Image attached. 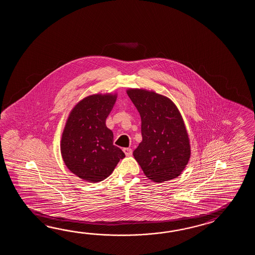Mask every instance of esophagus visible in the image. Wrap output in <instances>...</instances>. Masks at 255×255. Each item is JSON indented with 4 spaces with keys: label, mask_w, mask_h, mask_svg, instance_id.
I'll list each match as a JSON object with an SVG mask.
<instances>
[{
    "label": "esophagus",
    "mask_w": 255,
    "mask_h": 255,
    "mask_svg": "<svg viewBox=\"0 0 255 255\" xmlns=\"http://www.w3.org/2000/svg\"><path fill=\"white\" fill-rule=\"evenodd\" d=\"M123 151L126 154V156L127 157H130L131 155H132V149L129 148V147H126V148H123Z\"/></svg>",
    "instance_id": "1"
}]
</instances>
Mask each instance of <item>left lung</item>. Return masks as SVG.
Wrapping results in <instances>:
<instances>
[{"label": "left lung", "mask_w": 255, "mask_h": 255, "mask_svg": "<svg viewBox=\"0 0 255 255\" xmlns=\"http://www.w3.org/2000/svg\"><path fill=\"white\" fill-rule=\"evenodd\" d=\"M127 94L140 115L142 141L133 155L143 172L157 183L179 177L190 157V138L179 109L154 91L129 88Z\"/></svg>", "instance_id": "1"}]
</instances>
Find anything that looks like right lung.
I'll return each mask as SVG.
<instances>
[{"instance_id":"obj_1","label":"right lung","mask_w":255,"mask_h":255,"mask_svg":"<svg viewBox=\"0 0 255 255\" xmlns=\"http://www.w3.org/2000/svg\"><path fill=\"white\" fill-rule=\"evenodd\" d=\"M117 94H96L83 98L71 110L60 148L65 166L88 182H98L113 172L124 152L113 144V132L106 120Z\"/></svg>"}]
</instances>
